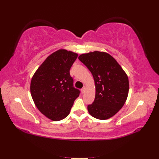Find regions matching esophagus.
Here are the masks:
<instances>
[{
  "label": "esophagus",
  "mask_w": 159,
  "mask_h": 159,
  "mask_svg": "<svg viewBox=\"0 0 159 159\" xmlns=\"http://www.w3.org/2000/svg\"><path fill=\"white\" fill-rule=\"evenodd\" d=\"M85 90H86V89H85V88H83L82 89H81V93H85Z\"/></svg>",
  "instance_id": "1"
}]
</instances>
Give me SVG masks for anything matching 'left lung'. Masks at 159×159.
<instances>
[{
    "instance_id": "obj_1",
    "label": "left lung",
    "mask_w": 159,
    "mask_h": 159,
    "mask_svg": "<svg viewBox=\"0 0 159 159\" xmlns=\"http://www.w3.org/2000/svg\"><path fill=\"white\" fill-rule=\"evenodd\" d=\"M78 59L92 74L95 86L93 103L88 106L89 113L105 120L121 109L128 97L129 84L127 74L113 57L105 52L81 54Z\"/></svg>"
}]
</instances>
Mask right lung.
Returning a JSON list of instances; mask_svg holds the SVG:
<instances>
[{
	"mask_svg": "<svg viewBox=\"0 0 159 159\" xmlns=\"http://www.w3.org/2000/svg\"><path fill=\"white\" fill-rule=\"evenodd\" d=\"M78 54L60 49L52 53L33 75L30 93L38 109L52 121L70 114L80 90L73 87L70 70Z\"/></svg>",
	"mask_w": 159,
	"mask_h": 159,
	"instance_id": "add662e5",
	"label": "right lung"
}]
</instances>
